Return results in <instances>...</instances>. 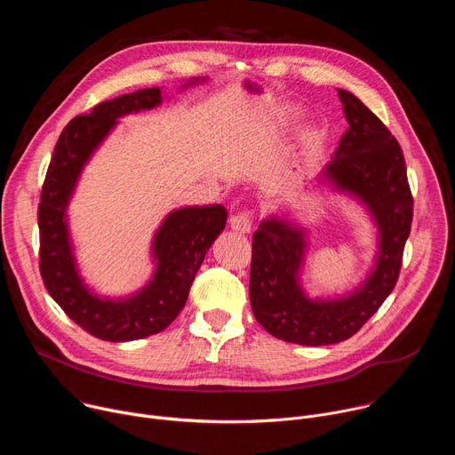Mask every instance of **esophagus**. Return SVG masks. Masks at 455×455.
<instances>
[{
  "instance_id": "1",
  "label": "esophagus",
  "mask_w": 455,
  "mask_h": 455,
  "mask_svg": "<svg viewBox=\"0 0 455 455\" xmlns=\"http://www.w3.org/2000/svg\"><path fill=\"white\" fill-rule=\"evenodd\" d=\"M230 228L239 234H250L251 220L248 214H235L230 218Z\"/></svg>"
}]
</instances>
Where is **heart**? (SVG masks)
Returning a JSON list of instances; mask_svg holds the SVG:
<instances>
[{
	"label": "heart",
	"mask_w": 455,
	"mask_h": 455,
	"mask_svg": "<svg viewBox=\"0 0 455 455\" xmlns=\"http://www.w3.org/2000/svg\"><path fill=\"white\" fill-rule=\"evenodd\" d=\"M283 118H293V116H297V109H293V108H288V109H284L283 111V115H281Z\"/></svg>",
	"instance_id": "1"
}]
</instances>
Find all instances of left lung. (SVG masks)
<instances>
[{
    "mask_svg": "<svg viewBox=\"0 0 455 455\" xmlns=\"http://www.w3.org/2000/svg\"><path fill=\"white\" fill-rule=\"evenodd\" d=\"M349 127L315 187L356 202L376 227L372 263L342 295L311 297L302 275L309 228L281 205L261 221L251 243L250 302L261 326L284 342L330 346L353 337L391 295L412 221L403 153L381 120L351 92L339 90Z\"/></svg>",
    "mask_w": 455,
    "mask_h": 455,
    "instance_id": "8db88e82",
    "label": "left lung"
}]
</instances>
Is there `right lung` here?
<instances>
[{
	"instance_id": "right-lung-1",
	"label": "right lung",
	"mask_w": 455,
	"mask_h": 455,
	"mask_svg": "<svg viewBox=\"0 0 455 455\" xmlns=\"http://www.w3.org/2000/svg\"><path fill=\"white\" fill-rule=\"evenodd\" d=\"M205 81L207 77L188 79L180 90ZM162 100V88H144L104 100L90 115L76 116L55 144L41 192L37 225L43 283L76 323L108 342H132L164 331L183 309L207 250L227 225L221 205L172 209L151 239L153 274L142 288L109 297L97 293L83 277L68 218L83 171L115 132L118 118L158 108Z\"/></svg>"
}]
</instances>
